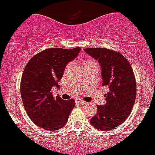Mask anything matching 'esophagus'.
<instances>
[{
	"label": "esophagus",
	"instance_id": "34e87169",
	"mask_svg": "<svg viewBox=\"0 0 155 155\" xmlns=\"http://www.w3.org/2000/svg\"><path fill=\"white\" fill-rule=\"evenodd\" d=\"M77 103L79 104H80V105H87V103L86 102L84 101H82V100H78Z\"/></svg>",
	"mask_w": 155,
	"mask_h": 155
}]
</instances>
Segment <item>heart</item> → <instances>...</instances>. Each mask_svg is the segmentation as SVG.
Wrapping results in <instances>:
<instances>
[{
	"instance_id": "obj_1",
	"label": "heart",
	"mask_w": 155,
	"mask_h": 155,
	"mask_svg": "<svg viewBox=\"0 0 155 155\" xmlns=\"http://www.w3.org/2000/svg\"><path fill=\"white\" fill-rule=\"evenodd\" d=\"M90 64H95L93 62V61H91V60H87V61H85V63H84V66H85V65Z\"/></svg>"
}]
</instances>
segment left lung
<instances>
[{
	"label": "left lung",
	"mask_w": 155,
	"mask_h": 155,
	"mask_svg": "<svg viewBox=\"0 0 155 155\" xmlns=\"http://www.w3.org/2000/svg\"><path fill=\"white\" fill-rule=\"evenodd\" d=\"M101 67L103 84L108 88L106 104L98 105L90 123L99 130H110L125 121L136 98V82L130 63L121 53L107 48H84Z\"/></svg>",
	"instance_id": "left-lung-1"
}]
</instances>
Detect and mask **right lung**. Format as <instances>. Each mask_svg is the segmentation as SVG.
<instances>
[{"label":"right lung","mask_w":155,"mask_h":155,"mask_svg":"<svg viewBox=\"0 0 155 155\" xmlns=\"http://www.w3.org/2000/svg\"><path fill=\"white\" fill-rule=\"evenodd\" d=\"M81 51L72 49L48 48L28 61L21 77V94L24 107L30 119L40 127L55 131L68 122L75 107L73 99L64 100L53 97L51 88L60 87L65 67Z\"/></svg>","instance_id":"1"}]
</instances>
